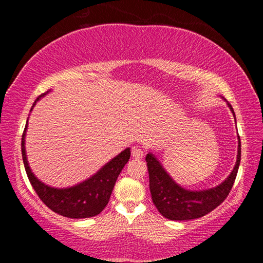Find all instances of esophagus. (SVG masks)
<instances>
[{"label":"esophagus","instance_id":"esophagus-1","mask_svg":"<svg viewBox=\"0 0 263 263\" xmlns=\"http://www.w3.org/2000/svg\"><path fill=\"white\" fill-rule=\"evenodd\" d=\"M132 155H133V158L140 159L145 155V151L139 148V147H137V146H136V147L132 148Z\"/></svg>","mask_w":263,"mask_h":263}]
</instances>
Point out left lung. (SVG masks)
Instances as JSON below:
<instances>
[{"label": "left lung", "instance_id": "8db88e82", "mask_svg": "<svg viewBox=\"0 0 263 263\" xmlns=\"http://www.w3.org/2000/svg\"><path fill=\"white\" fill-rule=\"evenodd\" d=\"M221 99L226 102L235 118L232 105L224 97ZM240 159H241V142L238 135L237 161L230 175L221 183L212 188L190 190L177 183L169 175L159 159L152 152H148L146 155V162L148 168L149 190L154 205L169 220H190L208 215L228 197L237 177Z\"/></svg>", "mask_w": 263, "mask_h": 263}]
</instances>
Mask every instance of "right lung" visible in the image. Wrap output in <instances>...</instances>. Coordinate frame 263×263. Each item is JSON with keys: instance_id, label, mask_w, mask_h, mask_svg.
<instances>
[{"instance_id": "add662e5", "label": "right lung", "mask_w": 263, "mask_h": 263, "mask_svg": "<svg viewBox=\"0 0 263 263\" xmlns=\"http://www.w3.org/2000/svg\"><path fill=\"white\" fill-rule=\"evenodd\" d=\"M51 90L46 91L34 101L30 112L33 110V106L37 102L46 96ZM28 121L22 136V157L28 174L30 183L39 198L42 199L46 206L60 216L72 218V219H82V218H90L97 216L103 211L108 204L111 193H112L116 181L121 174L122 169L127 163L131 155V148H125L118 155H116L110 161L102 166L95 174L88 177L80 183L66 188H55L44 183L31 171L30 164L26 157L25 149V137L28 131Z\"/></svg>"}]
</instances>
